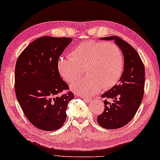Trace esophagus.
Wrapping results in <instances>:
<instances>
[{"label":"esophagus","mask_w":160,"mask_h":160,"mask_svg":"<svg viewBox=\"0 0 160 160\" xmlns=\"http://www.w3.org/2000/svg\"><path fill=\"white\" fill-rule=\"evenodd\" d=\"M82 99H83V100H85V101H86V102H90L91 100H92V98H85V97H83V98H82Z\"/></svg>","instance_id":"34e87169"}]
</instances>
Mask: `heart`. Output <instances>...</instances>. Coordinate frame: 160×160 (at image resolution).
<instances>
[{"label":"heart","mask_w":160,"mask_h":160,"mask_svg":"<svg viewBox=\"0 0 160 160\" xmlns=\"http://www.w3.org/2000/svg\"><path fill=\"white\" fill-rule=\"evenodd\" d=\"M58 68L69 82L81 77L84 69L86 77L72 83V88L90 96L100 88H111L119 81L124 69V57L117 44L88 40L77 46L71 57H60Z\"/></svg>","instance_id":"b5f03b06"}]
</instances>
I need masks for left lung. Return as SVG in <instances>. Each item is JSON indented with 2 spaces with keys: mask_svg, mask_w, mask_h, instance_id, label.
I'll list each match as a JSON object with an SVG mask.
<instances>
[{
  "mask_svg": "<svg viewBox=\"0 0 160 160\" xmlns=\"http://www.w3.org/2000/svg\"><path fill=\"white\" fill-rule=\"evenodd\" d=\"M106 40H114L122 50L124 56V71L118 84L102 94L105 108L98 117V122L107 129H117L127 125L134 118L144 94L145 67L136 50L117 36L103 38ZM114 100L112 104L107 100Z\"/></svg>",
  "mask_w": 160,
  "mask_h": 160,
  "instance_id": "1",
  "label": "left lung"
}]
</instances>
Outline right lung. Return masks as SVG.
Listing matches in <instances>:
<instances>
[{
    "instance_id": "add662e5",
    "label": "right lung",
    "mask_w": 160,
    "mask_h": 160,
    "mask_svg": "<svg viewBox=\"0 0 160 160\" xmlns=\"http://www.w3.org/2000/svg\"><path fill=\"white\" fill-rule=\"evenodd\" d=\"M72 40L49 36L38 38L16 62V98L28 120L41 130L59 129L66 120L68 102L74 98L58 68L59 57Z\"/></svg>"
}]
</instances>
